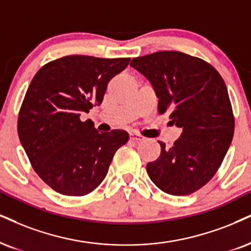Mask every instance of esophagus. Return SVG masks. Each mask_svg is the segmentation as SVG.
Masks as SVG:
<instances>
[{"instance_id": "34e87169", "label": "esophagus", "mask_w": 251, "mask_h": 251, "mask_svg": "<svg viewBox=\"0 0 251 251\" xmlns=\"http://www.w3.org/2000/svg\"><path fill=\"white\" fill-rule=\"evenodd\" d=\"M130 138H131L132 141H135V142H142V141L145 140L143 136L138 135V134H135V132H132V134H130Z\"/></svg>"}]
</instances>
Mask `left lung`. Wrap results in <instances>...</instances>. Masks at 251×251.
I'll use <instances>...</instances> for the list:
<instances>
[{"mask_svg": "<svg viewBox=\"0 0 251 251\" xmlns=\"http://www.w3.org/2000/svg\"><path fill=\"white\" fill-rule=\"evenodd\" d=\"M130 66L149 80L160 114L171 111L180 137L147 164L157 187L187 196L206 185L220 168L234 136V115L224 79L212 65L178 51L137 57Z\"/></svg>", "mask_w": 251, "mask_h": 251, "instance_id": "1", "label": "left lung"}]
</instances>
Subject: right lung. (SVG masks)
<instances>
[{"mask_svg":"<svg viewBox=\"0 0 251 251\" xmlns=\"http://www.w3.org/2000/svg\"><path fill=\"white\" fill-rule=\"evenodd\" d=\"M129 61L67 55L33 76L18 115V137L37 175L58 193L80 197L94 191L116 150L128 142L126 131L99 132L81 116L100 106L109 80Z\"/></svg>","mask_w":251,"mask_h":251,"instance_id":"obj_1","label":"right lung"}]
</instances>
